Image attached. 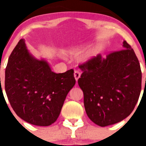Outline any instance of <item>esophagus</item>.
<instances>
[{
    "label": "esophagus",
    "mask_w": 146,
    "mask_h": 146,
    "mask_svg": "<svg viewBox=\"0 0 146 146\" xmlns=\"http://www.w3.org/2000/svg\"><path fill=\"white\" fill-rule=\"evenodd\" d=\"M80 77V73L78 71V70H75L74 72V78L75 79H76V82H78V80L79 78Z\"/></svg>",
    "instance_id": "1"
}]
</instances>
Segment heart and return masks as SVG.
Listing matches in <instances>:
<instances>
[{
  "instance_id": "b5f03b06",
  "label": "heart",
  "mask_w": 146,
  "mask_h": 146,
  "mask_svg": "<svg viewBox=\"0 0 146 146\" xmlns=\"http://www.w3.org/2000/svg\"><path fill=\"white\" fill-rule=\"evenodd\" d=\"M100 52V48L99 47H95L92 49H91L89 52L87 54L86 57H85V59H90V58H92L93 57L96 56Z\"/></svg>"
}]
</instances>
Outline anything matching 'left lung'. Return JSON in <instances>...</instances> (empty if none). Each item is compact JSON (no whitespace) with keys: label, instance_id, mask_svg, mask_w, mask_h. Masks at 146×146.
Segmentation results:
<instances>
[{"label":"left lung","instance_id":"obj_1","mask_svg":"<svg viewBox=\"0 0 146 146\" xmlns=\"http://www.w3.org/2000/svg\"><path fill=\"white\" fill-rule=\"evenodd\" d=\"M124 49L102 58L100 54L79 65L78 85L83 92L86 114L100 126L121 121L133 111L141 90L139 61L126 42Z\"/></svg>","mask_w":146,"mask_h":146}]
</instances>
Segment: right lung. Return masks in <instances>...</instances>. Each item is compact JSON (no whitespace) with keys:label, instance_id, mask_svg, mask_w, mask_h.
Here are the masks:
<instances>
[{"label":"right lung","instance_id":"obj_1","mask_svg":"<svg viewBox=\"0 0 146 146\" xmlns=\"http://www.w3.org/2000/svg\"><path fill=\"white\" fill-rule=\"evenodd\" d=\"M76 84L73 70H51L46 60L35 58L21 39L5 68V89L17 116L36 126L52 124L59 116L69 91Z\"/></svg>","mask_w":146,"mask_h":146}]
</instances>
